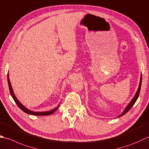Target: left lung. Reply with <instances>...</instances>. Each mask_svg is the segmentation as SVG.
<instances>
[{
	"mask_svg": "<svg viewBox=\"0 0 149 149\" xmlns=\"http://www.w3.org/2000/svg\"><path fill=\"white\" fill-rule=\"evenodd\" d=\"M141 81H142V74H141V77H140V81H139V86H138V90H137V92L136 93L135 95L134 96V97L132 98V100H131V101L129 103V104L125 108L124 111L122 112V113L121 115H119L118 116V118L121 117V116H123V115H125V113H126L127 112H129V110L131 109L133 107L134 104L136 103V100H138V98L139 97V92H140V90H141Z\"/></svg>",
	"mask_w": 149,
	"mask_h": 149,
	"instance_id": "obj_1",
	"label": "left lung"
}]
</instances>
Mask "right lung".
<instances>
[{"label": "right lung", "mask_w": 149, "mask_h": 149, "mask_svg": "<svg viewBox=\"0 0 149 149\" xmlns=\"http://www.w3.org/2000/svg\"><path fill=\"white\" fill-rule=\"evenodd\" d=\"M8 83L9 89H10V94L11 95V97H13L15 102L16 104L18 105V107L20 108V109H21L23 112H24L26 113H28V114H31V115H34V116H49V115H51L52 113H53L54 112L56 111L58 108H59V105H58L56 108H55V109L49 110V111H46V112H34V111H32V110H29L27 109V108L23 105V104L20 103L19 101L17 100L16 96L15 95L12 86H11V84L10 81V78H9L8 73Z\"/></svg>", "instance_id": "obj_1"}]
</instances>
